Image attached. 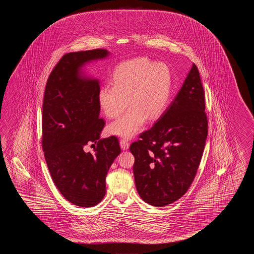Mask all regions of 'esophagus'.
Listing matches in <instances>:
<instances>
[{
    "label": "esophagus",
    "mask_w": 254,
    "mask_h": 254,
    "mask_svg": "<svg viewBox=\"0 0 254 254\" xmlns=\"http://www.w3.org/2000/svg\"><path fill=\"white\" fill-rule=\"evenodd\" d=\"M120 146H121V148L123 150H127L129 146V140H126V139H121V140H120Z\"/></svg>",
    "instance_id": "obj_1"
}]
</instances>
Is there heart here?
Listing matches in <instances>:
<instances>
[{
  "label": "heart",
  "instance_id": "heart-1",
  "mask_svg": "<svg viewBox=\"0 0 254 254\" xmlns=\"http://www.w3.org/2000/svg\"><path fill=\"white\" fill-rule=\"evenodd\" d=\"M171 88V71L162 63L136 58L120 64L114 70L112 85L100 89L98 102L109 118L118 117L128 103L131 106L109 125V132L129 138L141 129L147 118H159L167 107Z\"/></svg>",
  "mask_w": 254,
  "mask_h": 254
}]
</instances>
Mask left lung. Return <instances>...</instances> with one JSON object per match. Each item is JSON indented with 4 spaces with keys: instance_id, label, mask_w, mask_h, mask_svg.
<instances>
[{
    "instance_id": "left-lung-1",
    "label": "left lung",
    "mask_w": 254,
    "mask_h": 254,
    "mask_svg": "<svg viewBox=\"0 0 254 254\" xmlns=\"http://www.w3.org/2000/svg\"><path fill=\"white\" fill-rule=\"evenodd\" d=\"M205 92L193 64L172 103L151 128L129 146L140 198L156 207L171 204L189 190L208 135Z\"/></svg>"
}]
</instances>
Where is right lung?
I'll list each match as a JSON object with an SVG mask.
<instances>
[{
  "instance_id": "right-lung-1",
  "label": "right lung",
  "mask_w": 254,
  "mask_h": 254,
  "mask_svg": "<svg viewBox=\"0 0 254 254\" xmlns=\"http://www.w3.org/2000/svg\"><path fill=\"white\" fill-rule=\"evenodd\" d=\"M108 54L104 49L64 54L50 73L44 91V158L60 192L80 207H92L103 200L109 168L121 152L116 136L100 139L105 122L99 118V81L80 73L85 63ZM89 143L97 144L93 154L83 150Z\"/></svg>"
}]
</instances>
